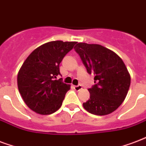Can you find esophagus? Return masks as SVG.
<instances>
[{
  "instance_id": "34e87169",
  "label": "esophagus",
  "mask_w": 146,
  "mask_h": 146,
  "mask_svg": "<svg viewBox=\"0 0 146 146\" xmlns=\"http://www.w3.org/2000/svg\"><path fill=\"white\" fill-rule=\"evenodd\" d=\"M74 87V89H75L76 90V91H79V90H82V86L81 85H77V86H73Z\"/></svg>"
}]
</instances>
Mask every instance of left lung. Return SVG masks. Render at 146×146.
Instances as JSON below:
<instances>
[{
  "mask_svg": "<svg viewBox=\"0 0 146 146\" xmlns=\"http://www.w3.org/2000/svg\"><path fill=\"white\" fill-rule=\"evenodd\" d=\"M87 73L94 76L95 84L88 90L90 99L83 103L89 113L108 115L125 100L131 78L125 63L113 51L99 44L79 43L74 47Z\"/></svg>",
  "mask_w": 146,
  "mask_h": 146,
  "instance_id": "left-lung-1",
  "label": "left lung"
}]
</instances>
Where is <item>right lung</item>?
Returning <instances> with one entry per match:
<instances>
[{
	"label": "right lung",
	"instance_id": "add662e5",
	"mask_svg": "<svg viewBox=\"0 0 146 146\" xmlns=\"http://www.w3.org/2000/svg\"><path fill=\"white\" fill-rule=\"evenodd\" d=\"M76 42L51 41L35 49L24 61L17 75L19 92L31 110L50 115L61 107L70 85L56 80L60 63Z\"/></svg>",
	"mask_w": 146,
	"mask_h": 146
}]
</instances>
